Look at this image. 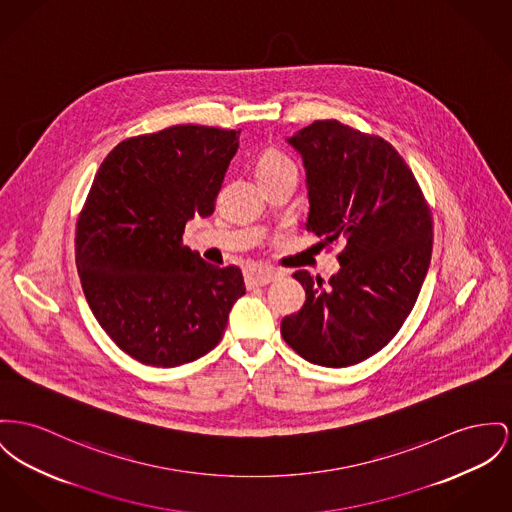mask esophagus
Segmentation results:
<instances>
[{"mask_svg":"<svg viewBox=\"0 0 512 512\" xmlns=\"http://www.w3.org/2000/svg\"><path fill=\"white\" fill-rule=\"evenodd\" d=\"M246 283L250 285H268L279 277V272L272 268H262V266H250L246 268Z\"/></svg>","mask_w":512,"mask_h":512,"instance_id":"1","label":"esophagus"}]
</instances>
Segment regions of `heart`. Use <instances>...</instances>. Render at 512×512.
I'll use <instances>...</instances> for the list:
<instances>
[{
  "label": "heart",
  "mask_w": 512,
  "mask_h": 512,
  "mask_svg": "<svg viewBox=\"0 0 512 512\" xmlns=\"http://www.w3.org/2000/svg\"><path fill=\"white\" fill-rule=\"evenodd\" d=\"M287 172L297 174V167H295V163L287 155H283L279 151L264 153L260 157L258 165H256V174H258L260 180L273 178V176H279V174H287Z\"/></svg>",
  "instance_id": "b5f03b06"
}]
</instances>
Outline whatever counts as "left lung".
Here are the masks:
<instances>
[{"label":"left lung","mask_w":512,"mask_h":512,"mask_svg":"<svg viewBox=\"0 0 512 512\" xmlns=\"http://www.w3.org/2000/svg\"><path fill=\"white\" fill-rule=\"evenodd\" d=\"M287 143L307 172V231L343 250L326 285L307 270L293 273L307 301L281 320V336L314 365L349 367L392 340L415 305L431 264V211L382 137L316 120Z\"/></svg>","instance_id":"1"}]
</instances>
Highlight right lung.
Masks as SVG:
<instances>
[{"mask_svg": "<svg viewBox=\"0 0 512 512\" xmlns=\"http://www.w3.org/2000/svg\"><path fill=\"white\" fill-rule=\"evenodd\" d=\"M240 132L172 126L118 143L99 167L75 231L85 299L139 363L178 367L211 351L244 295L237 266L217 268L182 244L215 209Z\"/></svg>", "mask_w": 512, "mask_h": 512, "instance_id": "obj_1", "label": "right lung"}]
</instances>
